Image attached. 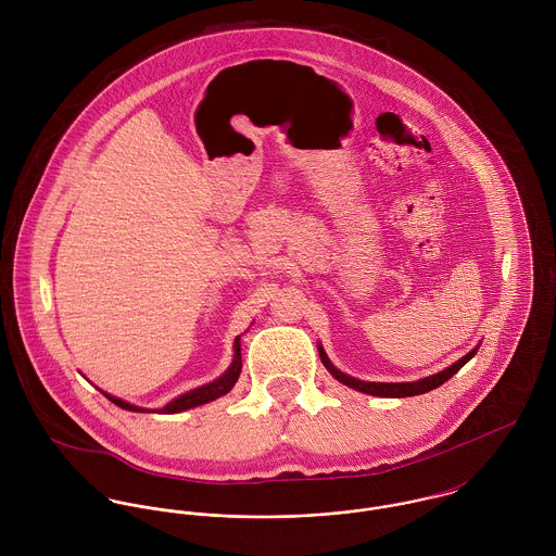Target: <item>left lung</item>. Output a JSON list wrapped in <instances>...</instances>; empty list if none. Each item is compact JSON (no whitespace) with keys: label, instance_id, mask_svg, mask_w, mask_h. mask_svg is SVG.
Segmentation results:
<instances>
[{"label":"left lung","instance_id":"1","mask_svg":"<svg viewBox=\"0 0 556 556\" xmlns=\"http://www.w3.org/2000/svg\"><path fill=\"white\" fill-rule=\"evenodd\" d=\"M477 349H479V346H476L473 351H469L463 359H458V362L452 364L450 368H445V370H441V372H437V375H432V377H426V379H419V381H410V383H372V381H359V379H353V377L340 372V370L329 362V357L325 355V351H323L320 344H318V355H320V362L325 364V368L331 372V377H333L336 381H340L342 386H346V388H353V390L364 392V394H370V396L406 397L426 394V392H430V390H437V388L443 386L445 381H450V379L476 355Z\"/></svg>","mask_w":556,"mask_h":556}]
</instances>
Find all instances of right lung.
<instances>
[{
    "mask_svg": "<svg viewBox=\"0 0 556 556\" xmlns=\"http://www.w3.org/2000/svg\"><path fill=\"white\" fill-rule=\"evenodd\" d=\"M233 351H236L233 362H231V366L227 368V372H225L223 377H218L216 381H212V383H207V386H201V388H197V390H192V392H188V394H181V396L170 400L166 406L156 408V413H164V415L181 413V410H186V408H194V406L207 404V402H212V400H216V397L229 394V392L233 390V386L238 383L239 372H241V344H239V336L236 338ZM102 394H104V392H102ZM104 396L109 397L111 402H115L117 406L126 408V410L150 413V408L135 406V404H130V402H126V400H119V397L111 396V394H104Z\"/></svg>",
    "mask_w": 556,
    "mask_h": 556,
    "instance_id": "add662e5",
    "label": "right lung"
}]
</instances>
